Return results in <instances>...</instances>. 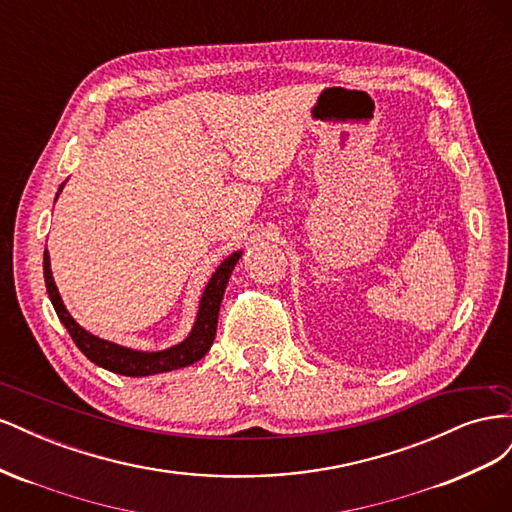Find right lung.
<instances>
[{
	"mask_svg": "<svg viewBox=\"0 0 512 512\" xmlns=\"http://www.w3.org/2000/svg\"><path fill=\"white\" fill-rule=\"evenodd\" d=\"M64 185H66V181L59 185L55 200L59 198L61 190H64ZM241 254L243 252H232L228 258H224L220 262V267L213 271L211 280L207 282V286L203 290V297H200L198 314H196L194 327L188 333V337H185L183 342L170 346L166 350H158V352H145V350L119 346L115 342H108V339H102L94 333L85 331L81 324L70 316L64 301H61V297H59V290L53 280L49 252H44V284H46V292H49V299L55 307L61 324L68 329L70 337L74 339V344L79 346V350L87 356L91 363L113 371V374L141 378V376L164 374V371H173V369L194 365L209 352L213 339H215V329H218V314H220V303L224 297V290L230 280V273H232V269H235Z\"/></svg>",
	"mask_w": 512,
	"mask_h": 512,
	"instance_id": "1",
	"label": "right lung"
}]
</instances>
